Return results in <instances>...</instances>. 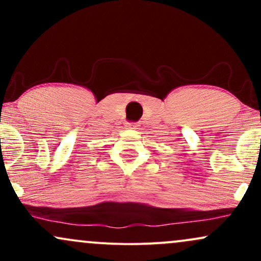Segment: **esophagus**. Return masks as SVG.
Instances as JSON below:
<instances>
[{"label":"esophagus","mask_w":261,"mask_h":261,"mask_svg":"<svg viewBox=\"0 0 261 261\" xmlns=\"http://www.w3.org/2000/svg\"><path fill=\"white\" fill-rule=\"evenodd\" d=\"M140 125L137 124V122H127L126 124V128H130V130H136V128H139Z\"/></svg>","instance_id":"1"}]
</instances>
